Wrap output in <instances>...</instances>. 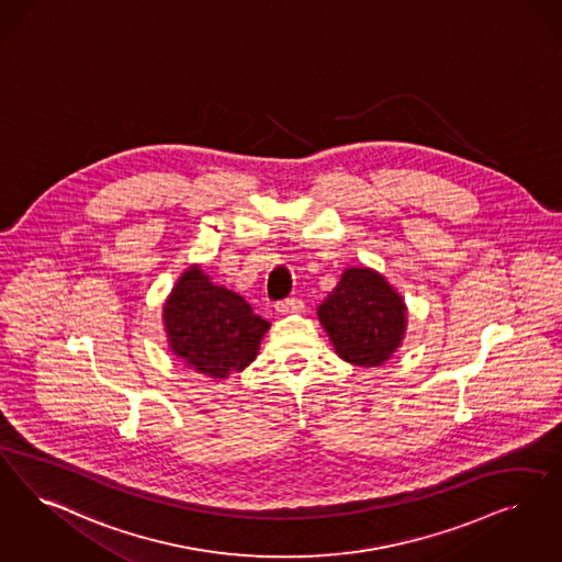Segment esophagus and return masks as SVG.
Here are the masks:
<instances>
[{
  "label": "esophagus",
  "instance_id": "esophagus-1",
  "mask_svg": "<svg viewBox=\"0 0 562 562\" xmlns=\"http://www.w3.org/2000/svg\"><path fill=\"white\" fill-rule=\"evenodd\" d=\"M273 307H276L278 314H296V312L303 310V301L296 299V296H289V299L278 301Z\"/></svg>",
  "mask_w": 562,
  "mask_h": 562
}]
</instances>
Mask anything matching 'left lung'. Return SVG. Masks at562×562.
<instances>
[{"instance_id": "left-lung-1", "label": "left lung", "mask_w": 562, "mask_h": 562, "mask_svg": "<svg viewBox=\"0 0 562 562\" xmlns=\"http://www.w3.org/2000/svg\"><path fill=\"white\" fill-rule=\"evenodd\" d=\"M317 315L338 356L356 366H381L404 338L402 296L368 268L345 271Z\"/></svg>"}]
</instances>
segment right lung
<instances>
[{"label": "right lung", "instance_id": "1", "mask_svg": "<svg viewBox=\"0 0 562 562\" xmlns=\"http://www.w3.org/2000/svg\"><path fill=\"white\" fill-rule=\"evenodd\" d=\"M162 322L173 353L213 379L247 368L270 328L240 294L215 286L199 266L178 280Z\"/></svg>", "mask_w": 562, "mask_h": 562}]
</instances>
